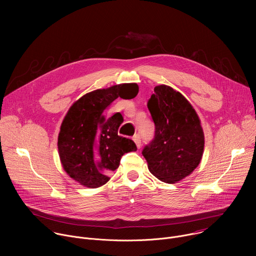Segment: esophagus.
Wrapping results in <instances>:
<instances>
[{
	"label": "esophagus",
	"instance_id": "obj_1",
	"mask_svg": "<svg viewBox=\"0 0 256 256\" xmlns=\"http://www.w3.org/2000/svg\"><path fill=\"white\" fill-rule=\"evenodd\" d=\"M132 140H134V142L136 144V148L140 149V146H142V142H140V134H134V138H132Z\"/></svg>",
	"mask_w": 256,
	"mask_h": 256
}]
</instances>
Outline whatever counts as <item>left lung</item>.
Segmentation results:
<instances>
[{
  "instance_id": "left-lung-1",
  "label": "left lung",
  "mask_w": 256,
  "mask_h": 256,
  "mask_svg": "<svg viewBox=\"0 0 256 256\" xmlns=\"http://www.w3.org/2000/svg\"><path fill=\"white\" fill-rule=\"evenodd\" d=\"M148 108L155 136L142 154L150 172L166 184H177L192 174L204 154V134L190 101L167 85L154 88Z\"/></svg>"
}]
</instances>
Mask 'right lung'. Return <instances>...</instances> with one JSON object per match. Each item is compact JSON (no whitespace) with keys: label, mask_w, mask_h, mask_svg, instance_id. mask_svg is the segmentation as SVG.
Instances as JSON below:
<instances>
[{"label":"right lung","mask_w":256,"mask_h":256,"mask_svg":"<svg viewBox=\"0 0 256 256\" xmlns=\"http://www.w3.org/2000/svg\"><path fill=\"white\" fill-rule=\"evenodd\" d=\"M138 92L136 83L114 85L89 92L70 107L60 126L58 149L64 170L81 186H104L122 156L136 151L130 138L118 136L120 118L106 120L103 112L118 97L132 99Z\"/></svg>","instance_id":"add662e5"}]
</instances>
